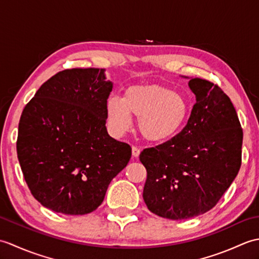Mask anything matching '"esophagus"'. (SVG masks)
Returning a JSON list of instances; mask_svg holds the SVG:
<instances>
[{"label": "esophagus", "instance_id": "esophagus-1", "mask_svg": "<svg viewBox=\"0 0 259 259\" xmlns=\"http://www.w3.org/2000/svg\"><path fill=\"white\" fill-rule=\"evenodd\" d=\"M140 155V149L137 147H133V157L134 158H138Z\"/></svg>", "mask_w": 259, "mask_h": 259}]
</instances>
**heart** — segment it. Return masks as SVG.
<instances>
[{"label": "heart", "instance_id": "b5f03b06", "mask_svg": "<svg viewBox=\"0 0 259 259\" xmlns=\"http://www.w3.org/2000/svg\"><path fill=\"white\" fill-rule=\"evenodd\" d=\"M108 126L114 136L128 131L131 115L138 118V129L150 142H166L184 130L190 115V104L181 93L159 84L134 85L123 97L111 96L106 102Z\"/></svg>", "mask_w": 259, "mask_h": 259}]
</instances>
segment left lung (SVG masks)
<instances>
[{
	"label": "left lung",
	"instance_id": "left-lung-1",
	"mask_svg": "<svg viewBox=\"0 0 259 259\" xmlns=\"http://www.w3.org/2000/svg\"><path fill=\"white\" fill-rule=\"evenodd\" d=\"M185 78L196 97L188 122L176 138L140 153L146 205L172 221L210 210L241 164L243 129L230 99L211 82Z\"/></svg>",
	"mask_w": 259,
	"mask_h": 259
}]
</instances>
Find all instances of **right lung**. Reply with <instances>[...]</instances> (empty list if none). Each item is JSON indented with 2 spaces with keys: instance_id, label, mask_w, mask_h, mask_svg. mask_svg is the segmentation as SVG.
I'll return each instance as SVG.
<instances>
[{
  "instance_id": "right-lung-1",
  "label": "right lung",
  "mask_w": 259,
  "mask_h": 259,
  "mask_svg": "<svg viewBox=\"0 0 259 259\" xmlns=\"http://www.w3.org/2000/svg\"><path fill=\"white\" fill-rule=\"evenodd\" d=\"M113 83L104 69H71L45 82L19 123V162L33 197L64 214L101 205L131 147L110 137L106 102Z\"/></svg>"
}]
</instances>
